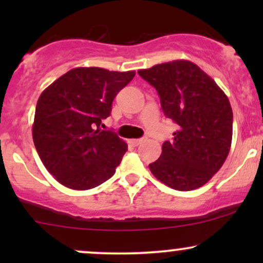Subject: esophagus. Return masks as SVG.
Returning <instances> with one entry per match:
<instances>
[{
  "label": "esophagus",
  "instance_id": "obj_1",
  "mask_svg": "<svg viewBox=\"0 0 263 263\" xmlns=\"http://www.w3.org/2000/svg\"><path fill=\"white\" fill-rule=\"evenodd\" d=\"M144 140H146V138H136V140H131L129 142H131L132 144H134V146H138V144H141L142 142H143Z\"/></svg>",
  "mask_w": 263,
  "mask_h": 263
}]
</instances>
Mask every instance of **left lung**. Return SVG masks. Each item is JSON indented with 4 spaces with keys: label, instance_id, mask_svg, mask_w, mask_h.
<instances>
[{
    "label": "left lung",
    "instance_id": "obj_1",
    "mask_svg": "<svg viewBox=\"0 0 263 263\" xmlns=\"http://www.w3.org/2000/svg\"><path fill=\"white\" fill-rule=\"evenodd\" d=\"M161 99L165 117L178 126L162 155L151 163L157 179L188 192L209 182L224 164L232 138V110L228 96L188 60H174L138 70Z\"/></svg>",
    "mask_w": 263,
    "mask_h": 263
}]
</instances>
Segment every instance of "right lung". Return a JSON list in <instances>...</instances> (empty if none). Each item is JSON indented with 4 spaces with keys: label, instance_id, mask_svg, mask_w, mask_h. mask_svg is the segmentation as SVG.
Returning <instances> with one entry per match:
<instances>
[{
    "label": "right lung",
    "instance_id": "1",
    "mask_svg": "<svg viewBox=\"0 0 263 263\" xmlns=\"http://www.w3.org/2000/svg\"><path fill=\"white\" fill-rule=\"evenodd\" d=\"M134 77L135 71L75 68L39 96L33 142L45 168L63 185L86 190L114 176L127 143L100 125Z\"/></svg>",
    "mask_w": 263,
    "mask_h": 263
}]
</instances>
